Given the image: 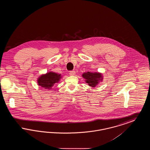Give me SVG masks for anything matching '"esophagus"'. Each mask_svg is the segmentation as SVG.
Returning <instances> with one entry per match:
<instances>
[{
  "label": "esophagus",
  "mask_w": 150,
  "mask_h": 150,
  "mask_svg": "<svg viewBox=\"0 0 150 150\" xmlns=\"http://www.w3.org/2000/svg\"><path fill=\"white\" fill-rule=\"evenodd\" d=\"M69 74H70V75H71V76L75 75V71H74V70L70 71L69 72Z\"/></svg>",
  "instance_id": "1"
}]
</instances>
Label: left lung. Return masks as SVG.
Masks as SVG:
<instances>
[{
	"label": "left lung",
	"instance_id": "left-lung-1",
	"mask_svg": "<svg viewBox=\"0 0 150 150\" xmlns=\"http://www.w3.org/2000/svg\"><path fill=\"white\" fill-rule=\"evenodd\" d=\"M101 74L100 73H91L89 72H85L83 74V77L86 80V82L89 86L95 87L98 83V81L101 78Z\"/></svg>",
	"mask_w": 150,
	"mask_h": 150
}]
</instances>
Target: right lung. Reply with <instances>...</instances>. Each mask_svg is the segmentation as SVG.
I'll return each mask as SVG.
<instances>
[{"label":"right lung","instance_id":"1","mask_svg":"<svg viewBox=\"0 0 150 150\" xmlns=\"http://www.w3.org/2000/svg\"><path fill=\"white\" fill-rule=\"evenodd\" d=\"M61 78V75L50 72L41 76L38 80V84L46 89H50L55 83H57Z\"/></svg>","mask_w":150,"mask_h":150}]
</instances>
